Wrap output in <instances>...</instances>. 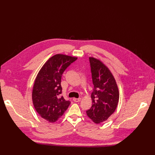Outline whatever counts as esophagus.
<instances>
[{"mask_svg":"<svg viewBox=\"0 0 155 155\" xmlns=\"http://www.w3.org/2000/svg\"><path fill=\"white\" fill-rule=\"evenodd\" d=\"M74 101L75 102H80L81 101V98H74Z\"/></svg>","mask_w":155,"mask_h":155,"instance_id":"obj_1","label":"esophagus"}]
</instances>
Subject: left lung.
I'll list each match as a JSON object with an SVG mask.
<instances>
[{"label":"left lung","instance_id":"1","mask_svg":"<svg viewBox=\"0 0 155 155\" xmlns=\"http://www.w3.org/2000/svg\"><path fill=\"white\" fill-rule=\"evenodd\" d=\"M94 90L92 106L86 114L96 124L105 121L117 108L119 91L116 80L107 66L100 59L90 57Z\"/></svg>","mask_w":155,"mask_h":155}]
</instances>
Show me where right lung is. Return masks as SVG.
Segmentation results:
<instances>
[{
  "mask_svg": "<svg viewBox=\"0 0 155 155\" xmlns=\"http://www.w3.org/2000/svg\"><path fill=\"white\" fill-rule=\"evenodd\" d=\"M77 59L62 54L50 58L39 71L33 86V105L40 116L50 123L56 122L68 109L71 102L60 97L63 72Z\"/></svg>",
  "mask_w": 155,
  "mask_h": 155,
  "instance_id": "1",
  "label": "right lung"
}]
</instances>
